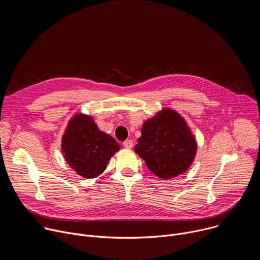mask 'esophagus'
<instances>
[{
    "label": "esophagus",
    "mask_w": 260,
    "mask_h": 260,
    "mask_svg": "<svg viewBox=\"0 0 260 260\" xmlns=\"http://www.w3.org/2000/svg\"><path fill=\"white\" fill-rule=\"evenodd\" d=\"M123 146L124 148H126V149H132L134 146V142L132 140H126L123 142Z\"/></svg>",
    "instance_id": "esophagus-1"
}]
</instances>
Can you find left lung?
<instances>
[{
    "label": "left lung",
    "instance_id": "left-lung-1",
    "mask_svg": "<svg viewBox=\"0 0 260 260\" xmlns=\"http://www.w3.org/2000/svg\"><path fill=\"white\" fill-rule=\"evenodd\" d=\"M135 152L158 178L167 180L186 172L197 154L198 144L185 119L164 108L142 126Z\"/></svg>",
    "mask_w": 260,
    "mask_h": 260
}]
</instances>
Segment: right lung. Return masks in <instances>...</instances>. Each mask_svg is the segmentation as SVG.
I'll return each mask as SVG.
<instances>
[{"mask_svg":"<svg viewBox=\"0 0 260 260\" xmlns=\"http://www.w3.org/2000/svg\"><path fill=\"white\" fill-rule=\"evenodd\" d=\"M120 146L110 135L100 131L93 118L74 115L61 138V151L68 165L83 178L101 175Z\"/></svg>","mask_w":260,"mask_h":260,"instance_id":"right-lung-1","label":"right lung"}]
</instances>
